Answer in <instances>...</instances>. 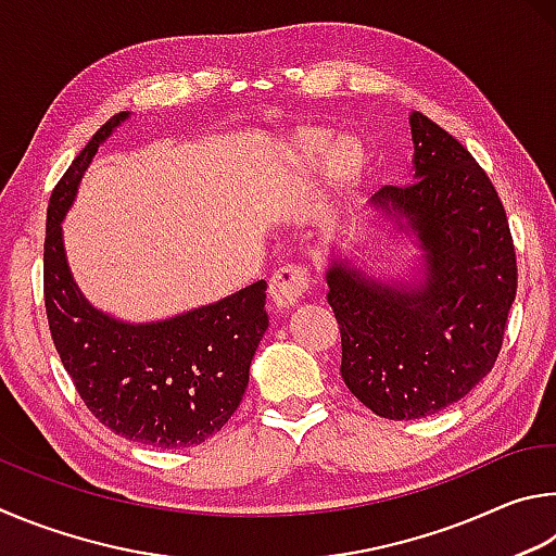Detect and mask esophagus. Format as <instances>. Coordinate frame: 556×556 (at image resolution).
Instances as JSON below:
<instances>
[{"instance_id": "1", "label": "esophagus", "mask_w": 556, "mask_h": 556, "mask_svg": "<svg viewBox=\"0 0 556 556\" xmlns=\"http://www.w3.org/2000/svg\"><path fill=\"white\" fill-rule=\"evenodd\" d=\"M309 288L305 266H283L270 276V300L278 309H290L298 305Z\"/></svg>"}]
</instances>
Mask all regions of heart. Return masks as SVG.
Returning a JSON list of instances; mask_svg holds the SVG:
<instances>
[{
    "label": "heart",
    "instance_id": "b5f03b06",
    "mask_svg": "<svg viewBox=\"0 0 556 556\" xmlns=\"http://www.w3.org/2000/svg\"><path fill=\"white\" fill-rule=\"evenodd\" d=\"M329 143V134L327 131H305L298 136V151L303 155H317L327 149ZM366 170V149L364 143L356 139V136H342L329 151V163H327V173H329V182L334 185V190L339 194L349 192L356 188V182L362 180V175Z\"/></svg>",
    "mask_w": 556,
    "mask_h": 556
}]
</instances>
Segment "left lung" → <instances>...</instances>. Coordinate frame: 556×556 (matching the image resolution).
<instances>
[{"label": "left lung", "instance_id": "8db88e82", "mask_svg": "<svg viewBox=\"0 0 556 556\" xmlns=\"http://www.w3.org/2000/svg\"><path fill=\"white\" fill-rule=\"evenodd\" d=\"M413 182L378 190L368 207L413 237L420 256L401 276L329 251L327 303L342 332V378L388 420L434 415L481 383L498 358L518 290L510 227L473 155L410 112Z\"/></svg>", "mask_w": 556, "mask_h": 556}]
</instances>
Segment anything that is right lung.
Returning a JSON list of instances; mask_svg holds the SVG:
<instances>
[{
	"label": "right lung",
	"mask_w": 556,
	"mask_h": 556,
	"mask_svg": "<svg viewBox=\"0 0 556 556\" xmlns=\"http://www.w3.org/2000/svg\"><path fill=\"white\" fill-rule=\"evenodd\" d=\"M129 116L119 112L100 126L48 202L46 315L65 371L97 420L131 442L180 450L219 432L239 407L268 329L266 280L153 323H126L85 298L65 256L63 219L94 153Z\"/></svg>",
	"instance_id": "obj_1"
}]
</instances>
